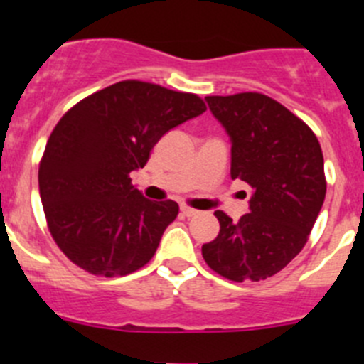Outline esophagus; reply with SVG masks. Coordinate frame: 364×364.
I'll list each match as a JSON object with an SVG mask.
<instances>
[{"instance_id":"1","label":"esophagus","mask_w":364,"mask_h":364,"mask_svg":"<svg viewBox=\"0 0 364 364\" xmlns=\"http://www.w3.org/2000/svg\"><path fill=\"white\" fill-rule=\"evenodd\" d=\"M180 211H182V215H184V217H195V215H198V211L193 210V208H189V205H182V208H180Z\"/></svg>"}]
</instances>
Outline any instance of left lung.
<instances>
[{
    "label": "left lung",
    "mask_w": 364,
    "mask_h": 364,
    "mask_svg": "<svg viewBox=\"0 0 364 364\" xmlns=\"http://www.w3.org/2000/svg\"><path fill=\"white\" fill-rule=\"evenodd\" d=\"M231 138V178L253 188L250 213L235 222L215 211L220 231L202 246L213 272L235 282L264 281L308 242L326 195L324 160L314 131L260 92L205 96Z\"/></svg>",
    "instance_id": "obj_1"
}]
</instances>
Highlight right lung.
<instances>
[{"instance_id":"obj_1","label":"right lung","mask_w":364,"mask_h":364,"mask_svg":"<svg viewBox=\"0 0 364 364\" xmlns=\"http://www.w3.org/2000/svg\"><path fill=\"white\" fill-rule=\"evenodd\" d=\"M205 111L200 96L138 80L92 92L60 118L40 160V197L54 242L78 268L124 277L153 259L178 215L131 184L154 144Z\"/></svg>"}]
</instances>
